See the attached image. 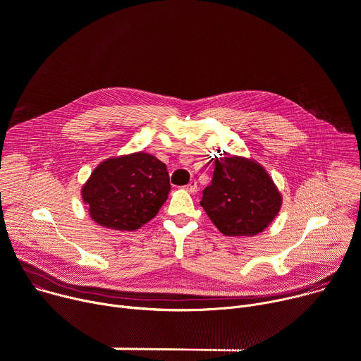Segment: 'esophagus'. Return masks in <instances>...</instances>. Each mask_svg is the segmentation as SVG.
Here are the masks:
<instances>
[{
    "instance_id": "1",
    "label": "esophagus",
    "mask_w": 361,
    "mask_h": 361,
    "mask_svg": "<svg viewBox=\"0 0 361 361\" xmlns=\"http://www.w3.org/2000/svg\"><path fill=\"white\" fill-rule=\"evenodd\" d=\"M185 190L190 191L191 194H195L197 192V183H195V180H191L187 185H185Z\"/></svg>"
}]
</instances>
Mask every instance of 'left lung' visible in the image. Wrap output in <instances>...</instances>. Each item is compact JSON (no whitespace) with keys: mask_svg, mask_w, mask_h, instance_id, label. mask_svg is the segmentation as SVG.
I'll return each mask as SVG.
<instances>
[{"mask_svg":"<svg viewBox=\"0 0 361 361\" xmlns=\"http://www.w3.org/2000/svg\"><path fill=\"white\" fill-rule=\"evenodd\" d=\"M214 158V173L200 202L224 236H256L275 220L282 195L272 177L252 158Z\"/></svg>","mask_w":361,"mask_h":361,"instance_id":"obj_1","label":"left lung"}]
</instances>
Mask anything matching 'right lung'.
Returning a JSON list of instances; mask_svg holds the SVG:
<instances>
[{"mask_svg":"<svg viewBox=\"0 0 361 361\" xmlns=\"http://www.w3.org/2000/svg\"><path fill=\"white\" fill-rule=\"evenodd\" d=\"M170 190L166 164L138 151L102 161L80 192L94 223L112 231L134 232L157 216Z\"/></svg>","mask_w":361,"mask_h":361,"instance_id":"1","label":"right lung"}]
</instances>
